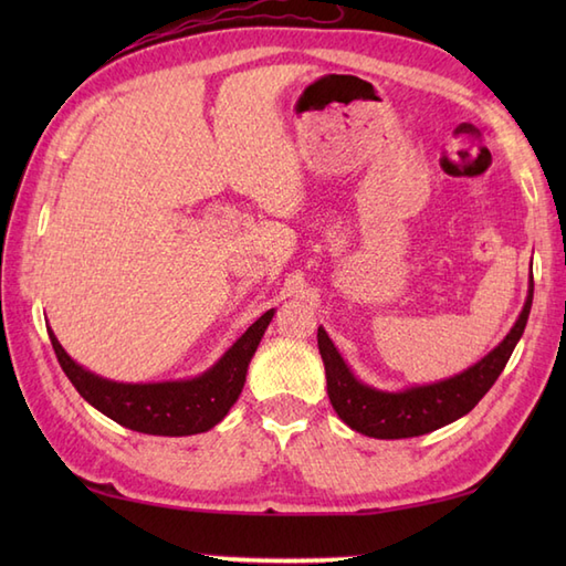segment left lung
Instances as JSON below:
<instances>
[{
  "label": "left lung",
  "instance_id": "left-lung-1",
  "mask_svg": "<svg viewBox=\"0 0 566 566\" xmlns=\"http://www.w3.org/2000/svg\"><path fill=\"white\" fill-rule=\"evenodd\" d=\"M533 274L527 284V298L518 321L513 323L511 333L494 350L479 359L476 365L467 367L460 375L440 379L423 387H408L401 391H384L369 384H363L353 369L347 367L338 347L333 345L328 333L318 328V353L326 365L328 399L345 426L377 440L416 438L438 430L452 420L467 416L482 401V396L494 387V381L506 367L513 347L518 345L525 331L527 316L533 306Z\"/></svg>",
  "mask_w": 566,
  "mask_h": 566
}]
</instances>
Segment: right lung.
<instances>
[{"label":"right lung","instance_id":"add662e5","mask_svg":"<svg viewBox=\"0 0 566 566\" xmlns=\"http://www.w3.org/2000/svg\"><path fill=\"white\" fill-rule=\"evenodd\" d=\"M272 316L274 308L262 314L219 357V363H213L199 377L153 384H124L94 375L65 353L51 328H48V335H51L60 367L84 401L124 428L146 432V436L179 438L211 430L231 411L243 391L248 365Z\"/></svg>","mask_w":566,"mask_h":566}]
</instances>
